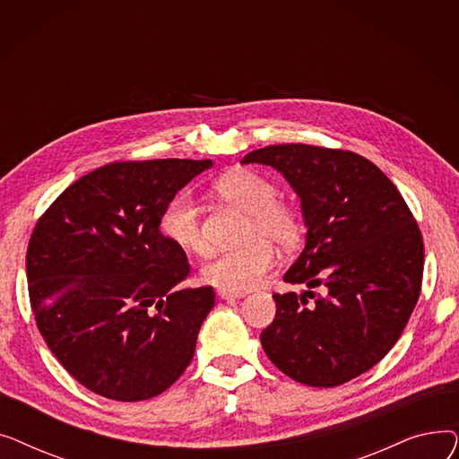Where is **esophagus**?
Segmentation results:
<instances>
[{
  "instance_id": "1",
  "label": "esophagus",
  "mask_w": 459,
  "mask_h": 459,
  "mask_svg": "<svg viewBox=\"0 0 459 459\" xmlns=\"http://www.w3.org/2000/svg\"><path fill=\"white\" fill-rule=\"evenodd\" d=\"M217 296H220L221 299L232 301V299H239L244 294L242 292H230V290H217Z\"/></svg>"
}]
</instances>
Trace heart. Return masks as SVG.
<instances>
[{"label": "heart", "mask_w": 459, "mask_h": 459, "mask_svg": "<svg viewBox=\"0 0 459 459\" xmlns=\"http://www.w3.org/2000/svg\"><path fill=\"white\" fill-rule=\"evenodd\" d=\"M215 189L230 204L249 213L244 239L236 249H227L204 264L203 279L221 290L244 292L255 288L275 266L281 249H294L303 236V217L296 204L277 199V186L251 169H234L217 178ZM161 234L182 251L206 255L208 238L203 217L189 193H178L169 201L160 217Z\"/></svg>", "instance_id": "heart-1"}]
</instances>
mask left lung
<instances>
[{"instance_id":"obj_1","label":"left lung","mask_w":459,"mask_h":459,"mask_svg":"<svg viewBox=\"0 0 459 459\" xmlns=\"http://www.w3.org/2000/svg\"><path fill=\"white\" fill-rule=\"evenodd\" d=\"M301 199L307 244L284 281L310 290L273 294L275 320L260 333L272 363L310 387H336L391 351L419 301L424 242L396 186L370 160L288 143L249 152ZM320 285V295L311 288Z\"/></svg>"}]
</instances>
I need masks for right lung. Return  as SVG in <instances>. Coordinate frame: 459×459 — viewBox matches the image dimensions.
<instances>
[{"instance_id":"1","label":"right lung","mask_w":459,"mask_h":459,"mask_svg":"<svg viewBox=\"0 0 459 459\" xmlns=\"http://www.w3.org/2000/svg\"><path fill=\"white\" fill-rule=\"evenodd\" d=\"M210 160L113 161L68 186L30 238V303L48 348L85 389L158 396L182 376L213 307L182 288L186 253L160 230L165 204Z\"/></svg>"}]
</instances>
